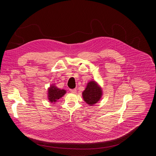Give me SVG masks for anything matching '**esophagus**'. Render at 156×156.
<instances>
[{
	"mask_svg": "<svg viewBox=\"0 0 156 156\" xmlns=\"http://www.w3.org/2000/svg\"><path fill=\"white\" fill-rule=\"evenodd\" d=\"M69 91H70L71 93H76V89H69Z\"/></svg>",
	"mask_w": 156,
	"mask_h": 156,
	"instance_id": "obj_1",
	"label": "esophagus"
}]
</instances>
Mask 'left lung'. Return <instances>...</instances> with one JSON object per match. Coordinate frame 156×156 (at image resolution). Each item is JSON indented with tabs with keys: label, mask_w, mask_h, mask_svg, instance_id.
<instances>
[{
	"label": "left lung",
	"mask_w": 156,
	"mask_h": 156,
	"mask_svg": "<svg viewBox=\"0 0 156 156\" xmlns=\"http://www.w3.org/2000/svg\"><path fill=\"white\" fill-rule=\"evenodd\" d=\"M82 96L85 102L92 105L100 99L102 96V90L95 82H89L87 88L82 92Z\"/></svg>",
	"instance_id": "8db88e82"
}]
</instances>
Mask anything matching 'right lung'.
Masks as SVG:
<instances>
[{"label":"right lung","mask_w":156,"mask_h":156,"mask_svg":"<svg viewBox=\"0 0 156 156\" xmlns=\"http://www.w3.org/2000/svg\"><path fill=\"white\" fill-rule=\"evenodd\" d=\"M66 93V91L65 90L59 89L54 86H52L48 90V99L51 102H55Z\"/></svg>","instance_id":"1"}]
</instances>
